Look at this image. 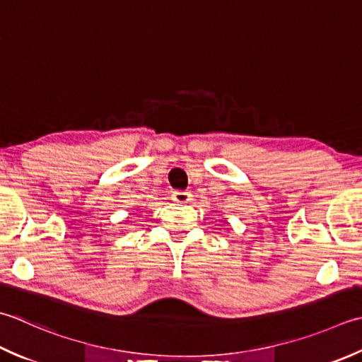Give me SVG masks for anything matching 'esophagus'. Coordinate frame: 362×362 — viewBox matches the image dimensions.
Returning <instances> with one entry per match:
<instances>
[{
	"instance_id": "obj_1",
	"label": "esophagus",
	"mask_w": 362,
	"mask_h": 362,
	"mask_svg": "<svg viewBox=\"0 0 362 362\" xmlns=\"http://www.w3.org/2000/svg\"><path fill=\"white\" fill-rule=\"evenodd\" d=\"M191 193L189 191H174L173 193V201H175V202H180V204H187V202H189L191 201Z\"/></svg>"
}]
</instances>
